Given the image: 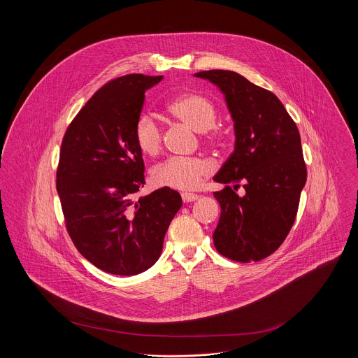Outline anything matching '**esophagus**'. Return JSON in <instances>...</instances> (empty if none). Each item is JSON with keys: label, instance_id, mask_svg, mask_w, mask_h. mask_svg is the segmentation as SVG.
I'll return each mask as SVG.
<instances>
[{"label": "esophagus", "instance_id": "obj_1", "mask_svg": "<svg viewBox=\"0 0 358 358\" xmlns=\"http://www.w3.org/2000/svg\"><path fill=\"white\" fill-rule=\"evenodd\" d=\"M182 200H183V203L189 204V203L197 201V200H199V196H197V194H193V193H183V194H182Z\"/></svg>", "mask_w": 358, "mask_h": 358}]
</instances>
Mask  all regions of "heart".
<instances>
[{"instance_id":"heart-1","label":"heart","mask_w":358,"mask_h":358,"mask_svg":"<svg viewBox=\"0 0 358 358\" xmlns=\"http://www.w3.org/2000/svg\"><path fill=\"white\" fill-rule=\"evenodd\" d=\"M168 113L197 132L210 129L216 121V108L208 98L186 94L172 99L166 106ZM134 136L139 150L155 155L161 149L162 132L152 114H141L135 122ZM210 173V166L197 157H171L155 165L153 180L161 187L175 190H194Z\"/></svg>"}]
</instances>
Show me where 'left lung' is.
I'll list each match as a JSON object with an SVG mask.
<instances>
[{
  "instance_id": "8db88e82",
  "label": "left lung",
  "mask_w": 358,
  "mask_h": 358,
  "mask_svg": "<svg viewBox=\"0 0 358 358\" xmlns=\"http://www.w3.org/2000/svg\"><path fill=\"white\" fill-rule=\"evenodd\" d=\"M194 77L219 88L234 122V152L213 178L224 185L213 193L222 209L215 248L236 262H259L282 244L296 217L307 178L298 127L273 92L236 71ZM240 181L241 198L235 193Z\"/></svg>"
}]
</instances>
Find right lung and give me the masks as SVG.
<instances>
[{
	"mask_svg": "<svg viewBox=\"0 0 358 358\" xmlns=\"http://www.w3.org/2000/svg\"><path fill=\"white\" fill-rule=\"evenodd\" d=\"M161 80L143 74L111 80L80 110L62 142L56 190L67 231L81 255L115 275L153 266L182 206L169 187L135 199L145 185V164L134 128L145 92Z\"/></svg>",
	"mask_w": 358,
	"mask_h": 358,
	"instance_id": "add662e5",
	"label": "right lung"
}]
</instances>
